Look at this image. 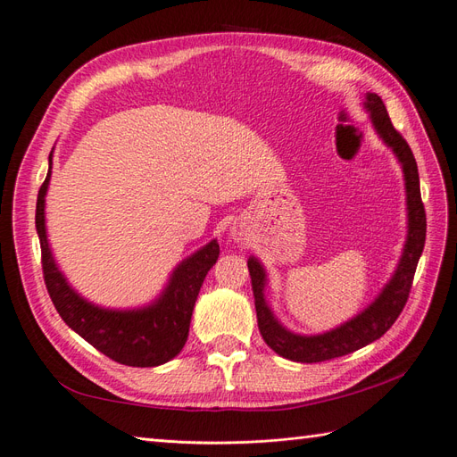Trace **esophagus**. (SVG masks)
<instances>
[{"mask_svg": "<svg viewBox=\"0 0 457 457\" xmlns=\"http://www.w3.org/2000/svg\"><path fill=\"white\" fill-rule=\"evenodd\" d=\"M232 237H234V240H242L244 234H242L240 230H234V232H232Z\"/></svg>", "mask_w": 457, "mask_h": 457, "instance_id": "1", "label": "esophagus"}]
</instances>
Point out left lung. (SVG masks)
I'll return each instance as SVG.
<instances>
[{"instance_id":"8db88e82","label":"left lung","mask_w":457,"mask_h":457,"mask_svg":"<svg viewBox=\"0 0 457 457\" xmlns=\"http://www.w3.org/2000/svg\"><path fill=\"white\" fill-rule=\"evenodd\" d=\"M364 108L370 112L371 123L373 128H376L378 135L386 146L393 148L395 156L398 158L404 171L408 202V238L404 244V252L403 257H400L393 278L383 287V292L378 295V299L361 314L351 318L349 322H345L339 328L329 329L320 336L294 334V331L286 329L278 320H276V316L272 314L265 299V269L261 267V262L255 257L247 259V269H250L252 289L255 297L259 331L269 347L274 353L287 358V361L307 364L324 362L331 361V358L354 353L366 347L368 343L379 339L385 331L395 324L398 314L403 312L410 295V287L413 282V274H416L418 261L423 252L427 217L421 202L416 158H413L411 148L408 146L404 137L395 129L378 93L364 95Z\"/></svg>"}]
</instances>
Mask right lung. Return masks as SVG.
I'll return each mask as SVG.
<instances>
[{
  "label": "right lung",
  "mask_w": 457,
  "mask_h": 457,
  "mask_svg": "<svg viewBox=\"0 0 457 457\" xmlns=\"http://www.w3.org/2000/svg\"><path fill=\"white\" fill-rule=\"evenodd\" d=\"M49 171L37 192L36 228L41 245V267L49 297L62 320L84 337L96 351L114 362L152 368L165 364L185 347L192 311L207 270L219 257V244L212 240L195 255L185 259L165 286L162 295L148 307L133 311H112L96 307L74 292L53 259L46 232V195L51 179Z\"/></svg>",
  "instance_id": "obj_1"
}]
</instances>
